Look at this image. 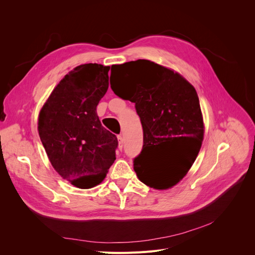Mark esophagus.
I'll return each mask as SVG.
<instances>
[{
	"instance_id": "esophagus-1",
	"label": "esophagus",
	"mask_w": 255,
	"mask_h": 255,
	"mask_svg": "<svg viewBox=\"0 0 255 255\" xmlns=\"http://www.w3.org/2000/svg\"><path fill=\"white\" fill-rule=\"evenodd\" d=\"M118 139H119V149L122 150V148H123V136H122V134L118 135Z\"/></svg>"
}]
</instances>
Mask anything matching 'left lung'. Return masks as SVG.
Here are the masks:
<instances>
[{"instance_id": "8db88e82", "label": "left lung", "mask_w": 255, "mask_h": 255, "mask_svg": "<svg viewBox=\"0 0 255 255\" xmlns=\"http://www.w3.org/2000/svg\"><path fill=\"white\" fill-rule=\"evenodd\" d=\"M121 79L111 87L120 98L135 103L143 145L133 167L154 189H168L188 172L204 139V121L194 87L177 72L149 60L112 66Z\"/></svg>"}]
</instances>
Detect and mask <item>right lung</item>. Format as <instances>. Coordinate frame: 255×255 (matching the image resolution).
<instances>
[{"instance_id": "add662e5", "label": "right lung", "mask_w": 255, "mask_h": 255, "mask_svg": "<svg viewBox=\"0 0 255 255\" xmlns=\"http://www.w3.org/2000/svg\"><path fill=\"white\" fill-rule=\"evenodd\" d=\"M110 68L96 63L77 66L39 114V136L51 165L82 189L100 184L116 160L117 136L101 125L96 112L109 89Z\"/></svg>"}]
</instances>
